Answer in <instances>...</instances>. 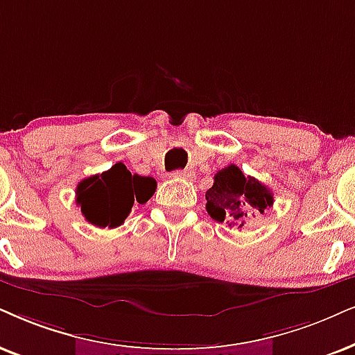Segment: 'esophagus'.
I'll return each instance as SVG.
<instances>
[{"instance_id": "obj_1", "label": "esophagus", "mask_w": 355, "mask_h": 355, "mask_svg": "<svg viewBox=\"0 0 355 355\" xmlns=\"http://www.w3.org/2000/svg\"><path fill=\"white\" fill-rule=\"evenodd\" d=\"M173 177L190 180V178H193V172H191V170H177V172H173Z\"/></svg>"}]
</instances>
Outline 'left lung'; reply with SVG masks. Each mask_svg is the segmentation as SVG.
Segmentation results:
<instances>
[{"instance_id": "obj_1", "label": "left lung", "mask_w": 355, "mask_h": 355, "mask_svg": "<svg viewBox=\"0 0 355 355\" xmlns=\"http://www.w3.org/2000/svg\"><path fill=\"white\" fill-rule=\"evenodd\" d=\"M273 205V195L254 177H245L237 165H227L214 175L213 187L206 191V211L214 221L230 227H242L249 214L260 213Z\"/></svg>"}]
</instances>
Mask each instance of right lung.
<instances>
[{
    "label": "right lung",
    "mask_w": 355,
    "mask_h": 355,
    "mask_svg": "<svg viewBox=\"0 0 355 355\" xmlns=\"http://www.w3.org/2000/svg\"><path fill=\"white\" fill-rule=\"evenodd\" d=\"M155 187L157 182L152 177L132 175L124 164L118 162L106 172L78 183L77 205L89 224L113 230L124 223L132 206L150 200Z\"/></svg>",
    "instance_id": "1"
}]
</instances>
